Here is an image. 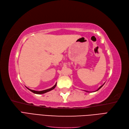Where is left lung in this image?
Wrapping results in <instances>:
<instances>
[{
    "instance_id": "1",
    "label": "left lung",
    "mask_w": 129,
    "mask_h": 129,
    "mask_svg": "<svg viewBox=\"0 0 129 129\" xmlns=\"http://www.w3.org/2000/svg\"><path fill=\"white\" fill-rule=\"evenodd\" d=\"M104 84H103L102 85H101V87H100V88H99L98 89H97V90H96L95 91H97V90H99V89H100V88H102V86H103V85H104ZM87 91V92H89V91Z\"/></svg>"
}]
</instances>
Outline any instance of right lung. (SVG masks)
Returning <instances> with one entry per match:
<instances>
[{
    "label": "right lung",
    "instance_id": "1",
    "mask_svg": "<svg viewBox=\"0 0 129 129\" xmlns=\"http://www.w3.org/2000/svg\"><path fill=\"white\" fill-rule=\"evenodd\" d=\"M56 86V84L54 85V86L53 87H52L51 88H49V89H46V90H42V91H36V90H31L28 88H27V89H28L29 90H30V91H32V92L34 93H36V94H42V93H45L47 92H48L50 90H52L54 89V88H55V87Z\"/></svg>",
    "mask_w": 129,
    "mask_h": 129
}]
</instances>
